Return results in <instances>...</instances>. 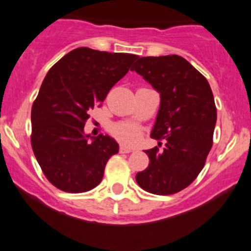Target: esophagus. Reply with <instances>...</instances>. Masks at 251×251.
Wrapping results in <instances>:
<instances>
[{"mask_svg": "<svg viewBox=\"0 0 251 251\" xmlns=\"http://www.w3.org/2000/svg\"><path fill=\"white\" fill-rule=\"evenodd\" d=\"M133 148H128L126 146H120V148H119V151L123 152V154H127V152H131L133 151Z\"/></svg>", "mask_w": 251, "mask_h": 251, "instance_id": "esophagus-1", "label": "esophagus"}]
</instances>
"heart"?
<instances>
[{"label":"heart","mask_w":251,"mask_h":251,"mask_svg":"<svg viewBox=\"0 0 251 251\" xmlns=\"http://www.w3.org/2000/svg\"><path fill=\"white\" fill-rule=\"evenodd\" d=\"M110 132L119 141L126 144H134L141 138V131L133 124L121 123L115 124L110 127Z\"/></svg>","instance_id":"1"}]
</instances>
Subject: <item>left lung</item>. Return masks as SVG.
Instances as JSON below:
<instances>
[{
  "mask_svg": "<svg viewBox=\"0 0 251 251\" xmlns=\"http://www.w3.org/2000/svg\"><path fill=\"white\" fill-rule=\"evenodd\" d=\"M131 71L160 94V109L150 137L166 141L163 150H144L149 166L136 174V181L150 194H176L197 178L212 149L216 123L212 89L207 79L178 55L138 56Z\"/></svg>",
  "mask_w": 251,
  "mask_h": 251,
  "instance_id": "left-lung-1",
  "label": "left lung"
}]
</instances>
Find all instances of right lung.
<instances>
[{
	"instance_id": "right-lung-1",
	"label": "right lung",
	"mask_w": 251,
	"mask_h": 251,
	"mask_svg": "<svg viewBox=\"0 0 251 251\" xmlns=\"http://www.w3.org/2000/svg\"><path fill=\"white\" fill-rule=\"evenodd\" d=\"M137 57L81 47L49 70L31 110V144L44 176L57 189L78 194L101 183L119 144L108 134H85L84 126L90 110L104 101Z\"/></svg>"
}]
</instances>
